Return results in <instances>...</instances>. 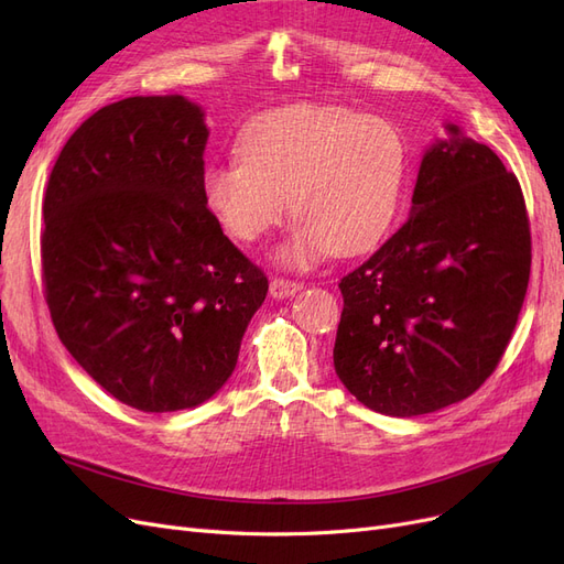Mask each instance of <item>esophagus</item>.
Returning a JSON list of instances; mask_svg holds the SVG:
<instances>
[{"label":"esophagus","mask_w":564,"mask_h":564,"mask_svg":"<svg viewBox=\"0 0 564 564\" xmlns=\"http://www.w3.org/2000/svg\"><path fill=\"white\" fill-rule=\"evenodd\" d=\"M299 289H301V284L294 282V280H284V278H272L270 280V296L272 299H286V296L296 294Z\"/></svg>","instance_id":"obj_1"}]
</instances>
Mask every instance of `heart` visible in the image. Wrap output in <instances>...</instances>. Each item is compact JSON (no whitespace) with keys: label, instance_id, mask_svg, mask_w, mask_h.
Masks as SVG:
<instances>
[{"label":"heart","instance_id":"heart-1","mask_svg":"<svg viewBox=\"0 0 564 564\" xmlns=\"http://www.w3.org/2000/svg\"><path fill=\"white\" fill-rule=\"evenodd\" d=\"M237 155L204 172V202L232 240L251 245L282 224L289 197L299 224L278 251L284 268L377 247L400 209L409 162L386 119L329 106L256 117Z\"/></svg>","mask_w":564,"mask_h":564}]
</instances>
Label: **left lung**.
<instances>
[{"instance_id": "8db88e82", "label": "left lung", "mask_w": 564, "mask_h": 564, "mask_svg": "<svg viewBox=\"0 0 564 564\" xmlns=\"http://www.w3.org/2000/svg\"><path fill=\"white\" fill-rule=\"evenodd\" d=\"M425 150L412 214L338 282L334 367L365 406L419 416L466 400L497 369L524 303L532 235L516 174L445 127Z\"/></svg>"}]
</instances>
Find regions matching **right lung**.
I'll list each match as a JSON object with an SVG mask.
<instances>
[{
    "mask_svg": "<svg viewBox=\"0 0 564 564\" xmlns=\"http://www.w3.org/2000/svg\"><path fill=\"white\" fill-rule=\"evenodd\" d=\"M207 139L183 96L117 100L67 139L46 185L42 282L58 338L141 412L220 390L268 294L204 202Z\"/></svg>",
    "mask_w": 564,
    "mask_h": 564,
    "instance_id": "1",
    "label": "right lung"
}]
</instances>
